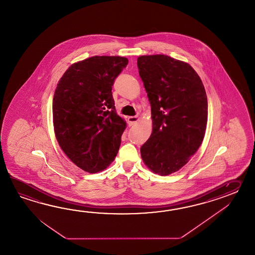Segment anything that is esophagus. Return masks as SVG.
<instances>
[{"label":"esophagus","instance_id":"34e87169","mask_svg":"<svg viewBox=\"0 0 255 255\" xmlns=\"http://www.w3.org/2000/svg\"><path fill=\"white\" fill-rule=\"evenodd\" d=\"M138 120H139L138 117H128V122L129 126L135 125Z\"/></svg>","mask_w":255,"mask_h":255}]
</instances>
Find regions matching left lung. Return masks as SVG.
<instances>
[{"instance_id":"1","label":"left lung","mask_w":255,"mask_h":255,"mask_svg":"<svg viewBox=\"0 0 255 255\" xmlns=\"http://www.w3.org/2000/svg\"><path fill=\"white\" fill-rule=\"evenodd\" d=\"M137 67L153 121L141 157L153 172L166 176L189 162L203 141L208 120L205 88L189 64L168 55H142Z\"/></svg>"}]
</instances>
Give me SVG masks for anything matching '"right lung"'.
I'll list each match as a JSON object with an SVG mask.
<instances>
[{
	"label": "right lung",
	"mask_w": 255,
	"mask_h": 255,
	"mask_svg": "<svg viewBox=\"0 0 255 255\" xmlns=\"http://www.w3.org/2000/svg\"><path fill=\"white\" fill-rule=\"evenodd\" d=\"M128 64L121 56H93L71 65L53 99L54 133L72 162L89 173L109 166L117 156L126 122L112 96L116 78Z\"/></svg>",
	"instance_id": "obj_1"
}]
</instances>
